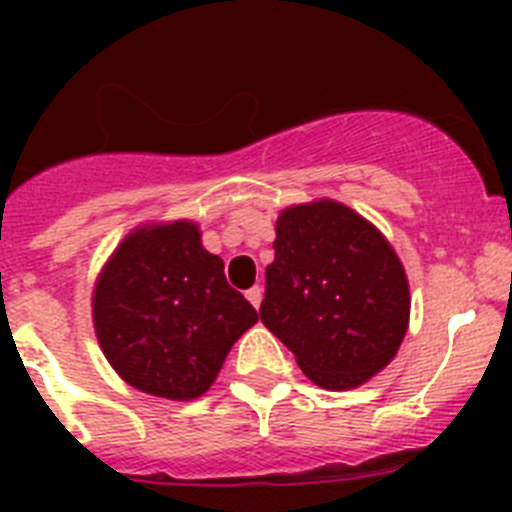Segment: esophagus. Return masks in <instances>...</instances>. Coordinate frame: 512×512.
<instances>
[{
  "mask_svg": "<svg viewBox=\"0 0 512 512\" xmlns=\"http://www.w3.org/2000/svg\"><path fill=\"white\" fill-rule=\"evenodd\" d=\"M246 300L251 302L253 307H256V310H259V305H261V300H264V289L259 287V284H256V287H251L246 292Z\"/></svg>",
  "mask_w": 512,
  "mask_h": 512,
  "instance_id": "34e87169",
  "label": "esophagus"
}]
</instances>
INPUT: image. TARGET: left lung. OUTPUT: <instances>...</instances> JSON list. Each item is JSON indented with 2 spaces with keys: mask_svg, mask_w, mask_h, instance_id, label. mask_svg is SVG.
I'll use <instances>...</instances> for the list:
<instances>
[{
  "mask_svg": "<svg viewBox=\"0 0 512 512\" xmlns=\"http://www.w3.org/2000/svg\"><path fill=\"white\" fill-rule=\"evenodd\" d=\"M259 315L312 382L351 390L395 359L410 320L408 277L387 238L351 207H287Z\"/></svg>",
  "mask_w": 512,
  "mask_h": 512,
  "instance_id": "left-lung-1",
  "label": "left lung"
}]
</instances>
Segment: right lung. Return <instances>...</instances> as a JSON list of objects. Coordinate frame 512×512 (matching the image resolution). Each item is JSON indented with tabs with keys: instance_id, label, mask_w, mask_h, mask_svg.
<instances>
[{
	"instance_id": "1",
	"label": "right lung",
	"mask_w": 512,
	"mask_h": 512,
	"mask_svg": "<svg viewBox=\"0 0 512 512\" xmlns=\"http://www.w3.org/2000/svg\"><path fill=\"white\" fill-rule=\"evenodd\" d=\"M92 302L112 369L166 400L210 390L230 346L259 320L189 220L130 233L99 274Z\"/></svg>"
}]
</instances>
